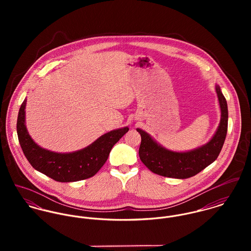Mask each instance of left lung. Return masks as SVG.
Segmentation results:
<instances>
[{
	"label": "left lung",
	"instance_id": "obj_1",
	"mask_svg": "<svg viewBox=\"0 0 251 251\" xmlns=\"http://www.w3.org/2000/svg\"><path fill=\"white\" fill-rule=\"evenodd\" d=\"M215 90L221 109L220 124L212 140L199 149L187 152L171 151L155 143L142 129L137 128L141 135L139 156L151 172L168 178L187 179L201 172L217 158L227 134L228 108L219 86H216Z\"/></svg>",
	"mask_w": 251,
	"mask_h": 251
}]
</instances>
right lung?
Wrapping results in <instances>:
<instances>
[{
    "instance_id": "1",
    "label": "right lung",
    "mask_w": 251,
    "mask_h": 251,
    "mask_svg": "<svg viewBox=\"0 0 251 251\" xmlns=\"http://www.w3.org/2000/svg\"><path fill=\"white\" fill-rule=\"evenodd\" d=\"M26 100L21 104L17 118V135L21 149L37 171L61 182L88 179L96 175L107 160L113 146L127 131L124 127L110 131L87 148L71 153H57L37 146L28 134L25 126Z\"/></svg>"
}]
</instances>
